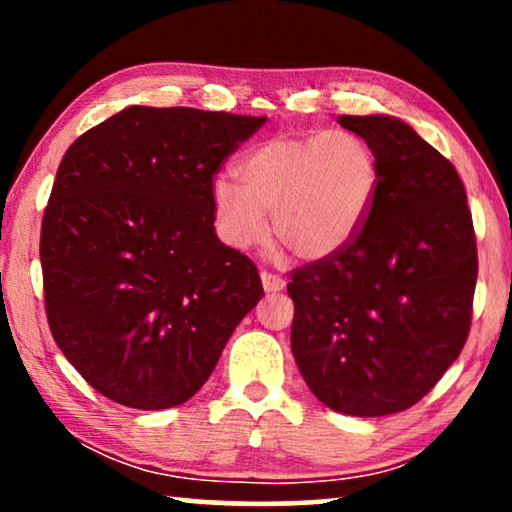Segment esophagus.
<instances>
[{"label":"esophagus","mask_w":512,"mask_h":512,"mask_svg":"<svg viewBox=\"0 0 512 512\" xmlns=\"http://www.w3.org/2000/svg\"><path fill=\"white\" fill-rule=\"evenodd\" d=\"M261 282H263V289L268 291V293H277V291H282L284 286H286V282L279 275H275V272H268V270H263L261 272Z\"/></svg>","instance_id":"obj_1"}]
</instances>
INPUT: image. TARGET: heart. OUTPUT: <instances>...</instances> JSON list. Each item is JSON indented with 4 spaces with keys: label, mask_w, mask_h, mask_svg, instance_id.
<instances>
[{
    "label": "heart",
    "mask_w": 512,
    "mask_h": 512,
    "mask_svg": "<svg viewBox=\"0 0 512 512\" xmlns=\"http://www.w3.org/2000/svg\"><path fill=\"white\" fill-rule=\"evenodd\" d=\"M240 181L214 179L212 205L219 233L251 249L270 233L293 256L321 261L359 235L380 191V163L352 130L282 132L251 146L240 160Z\"/></svg>",
    "instance_id": "1"
}]
</instances>
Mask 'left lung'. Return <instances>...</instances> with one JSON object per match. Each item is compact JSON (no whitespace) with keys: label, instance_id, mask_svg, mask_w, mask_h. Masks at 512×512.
I'll use <instances>...</instances> for the list:
<instances>
[{"label":"left lung","instance_id":"left-lung-1","mask_svg":"<svg viewBox=\"0 0 512 512\" xmlns=\"http://www.w3.org/2000/svg\"><path fill=\"white\" fill-rule=\"evenodd\" d=\"M338 123L373 146L380 191L345 249L291 275V352L331 410L394 415L464 349L478 279L473 219L454 165L401 118Z\"/></svg>","mask_w":512,"mask_h":512}]
</instances>
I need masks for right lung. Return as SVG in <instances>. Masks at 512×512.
I'll return each instance as SVG.
<instances>
[{
  "label": "right lung",
  "mask_w": 512,
  "mask_h": 512,
  "mask_svg": "<svg viewBox=\"0 0 512 512\" xmlns=\"http://www.w3.org/2000/svg\"><path fill=\"white\" fill-rule=\"evenodd\" d=\"M265 123L128 107L69 146L41 223L48 326L90 387L137 410L186 403L263 298L216 237L212 184Z\"/></svg>",
  "instance_id": "right-lung-1"
}]
</instances>
